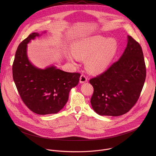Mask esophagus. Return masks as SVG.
<instances>
[{"label": "esophagus", "instance_id": "esophagus-1", "mask_svg": "<svg viewBox=\"0 0 156 156\" xmlns=\"http://www.w3.org/2000/svg\"><path fill=\"white\" fill-rule=\"evenodd\" d=\"M87 82V77L85 74H82L80 77V83H83Z\"/></svg>", "mask_w": 156, "mask_h": 156}]
</instances>
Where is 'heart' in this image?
Masks as SVG:
<instances>
[{
  "label": "heart",
  "mask_w": 156,
  "mask_h": 156,
  "mask_svg": "<svg viewBox=\"0 0 156 156\" xmlns=\"http://www.w3.org/2000/svg\"><path fill=\"white\" fill-rule=\"evenodd\" d=\"M118 49L116 41L101 35L83 38L74 43L72 47L73 55H68L71 61L77 59L83 60L88 58L86 66L88 71L93 73L104 71L111 64Z\"/></svg>",
  "instance_id": "1"
}]
</instances>
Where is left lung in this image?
I'll return each mask as SVG.
<instances>
[{
    "label": "left lung",
    "mask_w": 156,
    "mask_h": 156,
    "mask_svg": "<svg viewBox=\"0 0 156 156\" xmlns=\"http://www.w3.org/2000/svg\"><path fill=\"white\" fill-rule=\"evenodd\" d=\"M119 59L102 74L89 80L94 88L90 103L100 115L117 116L136 103L146 78V67L140 44L131 36Z\"/></svg>",
    "instance_id": "left-lung-1"
}]
</instances>
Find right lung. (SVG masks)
<instances>
[{
  "label": "right lung",
  "instance_id": "add662e5",
  "mask_svg": "<svg viewBox=\"0 0 156 156\" xmlns=\"http://www.w3.org/2000/svg\"><path fill=\"white\" fill-rule=\"evenodd\" d=\"M40 35L32 33L19 44L12 65V76L26 106L39 115L57 113L67 103L69 92L77 85L80 74L55 66L40 69L29 61L27 44Z\"/></svg>",
  "mask_w": 156,
  "mask_h": 156
}]
</instances>
